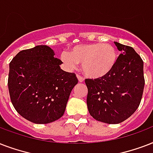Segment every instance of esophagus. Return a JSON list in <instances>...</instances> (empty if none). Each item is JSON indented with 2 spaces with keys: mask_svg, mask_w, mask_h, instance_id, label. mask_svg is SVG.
<instances>
[{
  "mask_svg": "<svg viewBox=\"0 0 153 153\" xmlns=\"http://www.w3.org/2000/svg\"><path fill=\"white\" fill-rule=\"evenodd\" d=\"M76 77H77L78 80H79V82H83V81H84V80H85V79H84V78H83L82 76L80 75H76Z\"/></svg>",
  "mask_w": 153,
  "mask_h": 153,
  "instance_id": "obj_1",
  "label": "esophagus"
}]
</instances>
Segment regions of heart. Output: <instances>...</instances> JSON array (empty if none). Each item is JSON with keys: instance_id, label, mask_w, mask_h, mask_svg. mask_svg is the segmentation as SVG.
Returning <instances> with one entry per match:
<instances>
[{"instance_id": "b5f03b06", "label": "heart", "mask_w": 153, "mask_h": 153, "mask_svg": "<svg viewBox=\"0 0 153 153\" xmlns=\"http://www.w3.org/2000/svg\"><path fill=\"white\" fill-rule=\"evenodd\" d=\"M117 57L116 48L108 43L79 45L71 52L64 51L60 54V60L66 70H74L81 63L83 73L93 79L107 76L116 65Z\"/></svg>"}]
</instances>
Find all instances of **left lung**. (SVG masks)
Masks as SVG:
<instances>
[{
	"label": "left lung",
	"instance_id": "obj_1",
	"mask_svg": "<svg viewBox=\"0 0 153 153\" xmlns=\"http://www.w3.org/2000/svg\"><path fill=\"white\" fill-rule=\"evenodd\" d=\"M114 44L121 53L113 69L101 78L85 80L88 112L107 124H119L131 117L139 107L144 87L141 57L132 47Z\"/></svg>",
	"mask_w": 153,
	"mask_h": 153
}]
</instances>
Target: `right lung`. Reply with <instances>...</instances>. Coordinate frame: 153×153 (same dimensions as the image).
<instances>
[{
    "label": "right lung",
    "mask_w": 153,
    "mask_h": 153,
    "mask_svg": "<svg viewBox=\"0 0 153 153\" xmlns=\"http://www.w3.org/2000/svg\"><path fill=\"white\" fill-rule=\"evenodd\" d=\"M47 45L19 52L9 63V95L16 112L35 124L60 119L73 87L75 73L62 70L61 60Z\"/></svg>",
    "instance_id": "obj_1"
}]
</instances>
